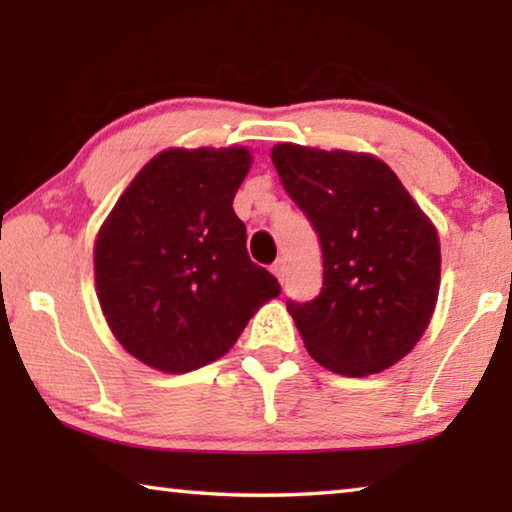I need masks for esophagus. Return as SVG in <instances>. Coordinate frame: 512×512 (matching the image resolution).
<instances>
[{
    "instance_id": "obj_1",
    "label": "esophagus",
    "mask_w": 512,
    "mask_h": 512,
    "mask_svg": "<svg viewBox=\"0 0 512 512\" xmlns=\"http://www.w3.org/2000/svg\"><path fill=\"white\" fill-rule=\"evenodd\" d=\"M271 271H273V275L277 277V280H284V271H287V268H284V259H277V262L271 266Z\"/></svg>"
}]
</instances>
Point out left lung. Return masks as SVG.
I'll list each match as a JSON object with an SVG mask.
<instances>
[{"label":"left lung","mask_w":512,"mask_h":512,"mask_svg":"<svg viewBox=\"0 0 512 512\" xmlns=\"http://www.w3.org/2000/svg\"><path fill=\"white\" fill-rule=\"evenodd\" d=\"M271 160L323 253L318 298L287 302L311 359L345 377L395 366L436 311V225L377 155L282 142Z\"/></svg>","instance_id":"left-lung-1"}]
</instances>
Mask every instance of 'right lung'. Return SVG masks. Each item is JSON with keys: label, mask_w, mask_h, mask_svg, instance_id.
Instances as JSON below:
<instances>
[{"label": "right lung", "mask_w": 512, "mask_h": 512, "mask_svg": "<svg viewBox=\"0 0 512 512\" xmlns=\"http://www.w3.org/2000/svg\"><path fill=\"white\" fill-rule=\"evenodd\" d=\"M246 146H171L137 171L94 239L103 318L128 354L169 375L221 359L280 284L250 262L232 210Z\"/></svg>", "instance_id": "right-lung-1"}]
</instances>
